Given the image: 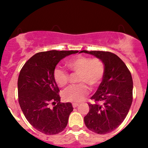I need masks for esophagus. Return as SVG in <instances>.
<instances>
[{"label":"esophagus","instance_id":"1","mask_svg":"<svg viewBox=\"0 0 148 148\" xmlns=\"http://www.w3.org/2000/svg\"><path fill=\"white\" fill-rule=\"evenodd\" d=\"M78 106H79V104H78V103H72L73 108H76V107H77Z\"/></svg>","mask_w":148,"mask_h":148}]
</instances>
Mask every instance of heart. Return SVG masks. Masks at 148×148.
<instances>
[{
    "instance_id": "b5f03b06",
    "label": "heart",
    "mask_w": 148,
    "mask_h": 148,
    "mask_svg": "<svg viewBox=\"0 0 148 148\" xmlns=\"http://www.w3.org/2000/svg\"><path fill=\"white\" fill-rule=\"evenodd\" d=\"M67 67L77 75L79 84L71 86L62 92V98L68 102H80L89 93L90 86L95 88L99 86L104 76L105 66L102 60L97 58L77 56L67 62ZM53 78L58 86L65 87L69 82V75L67 72L60 68L54 70Z\"/></svg>"
}]
</instances>
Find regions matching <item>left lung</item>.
<instances>
[{
	"label": "left lung",
	"instance_id": "1",
	"mask_svg": "<svg viewBox=\"0 0 148 148\" xmlns=\"http://www.w3.org/2000/svg\"><path fill=\"white\" fill-rule=\"evenodd\" d=\"M102 60L105 73L97 90L88 103L90 111L84 117L88 130L96 134L113 132L124 121L133 100V81L130 71L118 56L108 51H81Z\"/></svg>",
	"mask_w": 148,
	"mask_h": 148
}]
</instances>
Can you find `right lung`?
<instances>
[{"instance_id": "1", "label": "right lung", "mask_w": 148, "mask_h": 148, "mask_svg": "<svg viewBox=\"0 0 148 148\" xmlns=\"http://www.w3.org/2000/svg\"><path fill=\"white\" fill-rule=\"evenodd\" d=\"M79 51L39 52L23 66L18 79V99L28 123L39 132L54 135L62 132L73 111L72 103H60L59 88L53 78L61 59ZM54 106L50 108V105Z\"/></svg>"}]
</instances>
